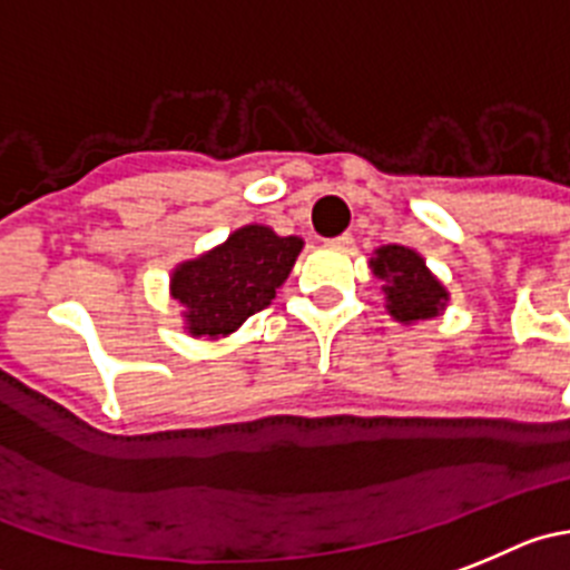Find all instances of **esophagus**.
Listing matches in <instances>:
<instances>
[{"label": "esophagus", "mask_w": 570, "mask_h": 570, "mask_svg": "<svg viewBox=\"0 0 570 570\" xmlns=\"http://www.w3.org/2000/svg\"><path fill=\"white\" fill-rule=\"evenodd\" d=\"M351 242H354V238H351V233H343V236H337V238H328V247H351Z\"/></svg>", "instance_id": "1"}]
</instances>
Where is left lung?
Segmentation results:
<instances>
[{
	"label": "left lung",
	"mask_w": 570,
	"mask_h": 570,
	"mask_svg": "<svg viewBox=\"0 0 570 570\" xmlns=\"http://www.w3.org/2000/svg\"><path fill=\"white\" fill-rule=\"evenodd\" d=\"M371 269L382 281L385 309L399 323H419L444 312L446 289L428 269L422 255L402 244H385L371 258Z\"/></svg>",
	"instance_id": "8db88e82"
}]
</instances>
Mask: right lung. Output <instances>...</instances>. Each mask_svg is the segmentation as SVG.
Here are the masks:
<instances>
[{"mask_svg":"<svg viewBox=\"0 0 570 570\" xmlns=\"http://www.w3.org/2000/svg\"><path fill=\"white\" fill-rule=\"evenodd\" d=\"M301 249L303 238L247 225L199 258L183 261L171 273V295L185 306L188 334L227 337L249 315L267 309Z\"/></svg>","mask_w":570,"mask_h":570,"instance_id":"obj_1","label":"right lung"}]
</instances>
